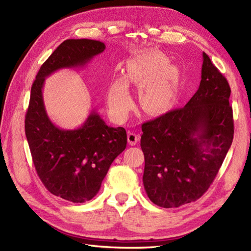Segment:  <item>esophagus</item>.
<instances>
[{"mask_svg": "<svg viewBox=\"0 0 251 251\" xmlns=\"http://www.w3.org/2000/svg\"><path fill=\"white\" fill-rule=\"evenodd\" d=\"M127 138H128L129 145L135 146V145H137V142L140 140V135L136 134V132H129L128 136H127Z\"/></svg>", "mask_w": 251, "mask_h": 251, "instance_id": "34e87169", "label": "esophagus"}]
</instances>
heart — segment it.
Returning <instances> with one entry per match:
<instances>
[{
	"instance_id": "heart-1",
	"label": "heart",
	"mask_w": 251,
	"mask_h": 251,
	"mask_svg": "<svg viewBox=\"0 0 251 251\" xmlns=\"http://www.w3.org/2000/svg\"><path fill=\"white\" fill-rule=\"evenodd\" d=\"M168 60L156 51L147 52L132 59L127 66V77L132 83L143 85L140 101L149 112H159L172 103L176 82L172 71L166 70ZM132 99L125 76L115 77L108 90V105L112 116L125 120L131 109Z\"/></svg>"
}]
</instances>
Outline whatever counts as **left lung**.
I'll return each instance as SVG.
<instances>
[{
    "mask_svg": "<svg viewBox=\"0 0 251 251\" xmlns=\"http://www.w3.org/2000/svg\"><path fill=\"white\" fill-rule=\"evenodd\" d=\"M226 78L202 52L200 87L184 108L143 123V185L164 208L194 201L214 181L231 148L233 112Z\"/></svg>",
    "mask_w": 251,
    "mask_h": 251,
    "instance_id": "obj_1",
    "label": "left lung"
}]
</instances>
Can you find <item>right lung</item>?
I'll return each mask as SVG.
<instances>
[{
    "instance_id": "obj_1",
    "label": "right lung",
    "mask_w": 251,
    "mask_h": 251,
    "mask_svg": "<svg viewBox=\"0 0 251 251\" xmlns=\"http://www.w3.org/2000/svg\"><path fill=\"white\" fill-rule=\"evenodd\" d=\"M105 50L96 40H67L42 65L31 87L25 130L36 173L51 194L72 202L90 201L114 159L125 150L126 130L110 127L93 110L82 126L62 129L47 115L45 78L60 69L83 68Z\"/></svg>"
}]
</instances>
